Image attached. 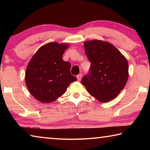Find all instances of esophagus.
Masks as SVG:
<instances>
[{
    "mask_svg": "<svg viewBox=\"0 0 150 150\" xmlns=\"http://www.w3.org/2000/svg\"><path fill=\"white\" fill-rule=\"evenodd\" d=\"M81 77H82V75L81 74H79L78 75H77V80L79 81H80L81 79Z\"/></svg>",
    "mask_w": 150,
    "mask_h": 150,
    "instance_id": "obj_1",
    "label": "esophagus"
}]
</instances>
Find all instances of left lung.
<instances>
[{
    "label": "left lung",
    "instance_id": "obj_1",
    "mask_svg": "<svg viewBox=\"0 0 150 150\" xmlns=\"http://www.w3.org/2000/svg\"><path fill=\"white\" fill-rule=\"evenodd\" d=\"M91 62L89 71L81 83L91 95L102 103L113 100L125 87L128 78V62L113 45L100 40L84 44Z\"/></svg>",
    "mask_w": 150,
    "mask_h": 150
}]
</instances>
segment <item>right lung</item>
<instances>
[{
  "label": "right lung",
  "instance_id": "right-lung-1",
  "mask_svg": "<svg viewBox=\"0 0 150 150\" xmlns=\"http://www.w3.org/2000/svg\"><path fill=\"white\" fill-rule=\"evenodd\" d=\"M67 47V44L48 43L30 61L25 81L30 93L40 102L48 103L56 100L71 83L77 80L71 74L70 63L62 59Z\"/></svg>",
  "mask_w": 150,
  "mask_h": 150
}]
</instances>
